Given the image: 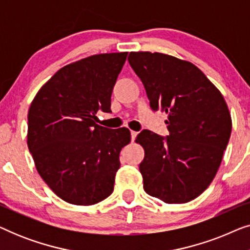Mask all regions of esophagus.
Here are the masks:
<instances>
[{
	"instance_id": "obj_1",
	"label": "esophagus",
	"mask_w": 250,
	"mask_h": 250,
	"mask_svg": "<svg viewBox=\"0 0 250 250\" xmlns=\"http://www.w3.org/2000/svg\"><path fill=\"white\" fill-rule=\"evenodd\" d=\"M136 135H138V133L136 132H134V131H131V139H132V142L134 141L135 140V138H136Z\"/></svg>"
}]
</instances>
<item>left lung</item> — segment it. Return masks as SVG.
<instances>
[{"mask_svg": "<svg viewBox=\"0 0 250 250\" xmlns=\"http://www.w3.org/2000/svg\"><path fill=\"white\" fill-rule=\"evenodd\" d=\"M128 62L145 85L153 110L166 112V139L145 129L135 142L143 189L166 204H186L214 180L231 135L232 119L220 90L190 61L149 51Z\"/></svg>", "mask_w": 250, "mask_h": 250, "instance_id": "1", "label": "left lung"}]
</instances>
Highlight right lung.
Segmentation results:
<instances>
[{"label": "right lung", "mask_w": 250, "mask_h": 250, "mask_svg": "<svg viewBox=\"0 0 250 250\" xmlns=\"http://www.w3.org/2000/svg\"><path fill=\"white\" fill-rule=\"evenodd\" d=\"M127 52L101 53L57 71L33 99L27 146L51 190L73 205L100 203L114 191L119 153L131 132L97 124L110 112L112 88Z\"/></svg>", "instance_id": "1"}]
</instances>
